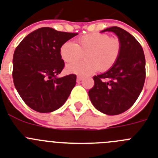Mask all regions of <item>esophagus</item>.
I'll return each instance as SVG.
<instances>
[{
	"mask_svg": "<svg viewBox=\"0 0 158 158\" xmlns=\"http://www.w3.org/2000/svg\"><path fill=\"white\" fill-rule=\"evenodd\" d=\"M82 80V77L81 76H77V81H81Z\"/></svg>",
	"mask_w": 158,
	"mask_h": 158,
	"instance_id": "1",
	"label": "esophagus"
}]
</instances>
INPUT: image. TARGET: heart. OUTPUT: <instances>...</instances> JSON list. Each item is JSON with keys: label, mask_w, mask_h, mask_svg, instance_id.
I'll return each instance as SVG.
<instances>
[{"label": "heart", "mask_w": 158, "mask_h": 158, "mask_svg": "<svg viewBox=\"0 0 158 158\" xmlns=\"http://www.w3.org/2000/svg\"><path fill=\"white\" fill-rule=\"evenodd\" d=\"M121 50V41L106 33H91L77 39L76 44L66 41L60 48V57L69 64L66 71L77 75H89L99 69L105 72L116 64ZM84 55L86 60L76 63ZM74 62V63H72Z\"/></svg>", "instance_id": "b5f03b06"}]
</instances>
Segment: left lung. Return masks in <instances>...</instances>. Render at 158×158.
Here are the masks:
<instances>
[{"label": "left lung", "instance_id": "1", "mask_svg": "<svg viewBox=\"0 0 158 158\" xmlns=\"http://www.w3.org/2000/svg\"><path fill=\"white\" fill-rule=\"evenodd\" d=\"M103 32H114L121 50L116 64L107 72L94 77L89 97L94 107L107 115H118L135 103L143 89L145 58L140 43L127 31L114 26Z\"/></svg>", "mask_w": 158, "mask_h": 158}]
</instances>
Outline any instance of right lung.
<instances>
[{"label":"right lung","instance_id":"add662e5","mask_svg":"<svg viewBox=\"0 0 158 158\" xmlns=\"http://www.w3.org/2000/svg\"><path fill=\"white\" fill-rule=\"evenodd\" d=\"M77 34L43 27L27 35L15 49V88L25 103L35 111H55L68 99L76 85L77 76L56 77L64 67L60 48Z\"/></svg>","mask_w":158,"mask_h":158}]
</instances>
